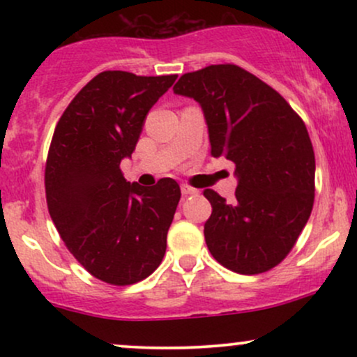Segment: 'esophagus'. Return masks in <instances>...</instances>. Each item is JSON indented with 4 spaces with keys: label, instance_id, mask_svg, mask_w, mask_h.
Wrapping results in <instances>:
<instances>
[{
    "label": "esophagus",
    "instance_id": "34e87169",
    "mask_svg": "<svg viewBox=\"0 0 357 357\" xmlns=\"http://www.w3.org/2000/svg\"><path fill=\"white\" fill-rule=\"evenodd\" d=\"M181 192L184 196H188V195H198V190H196V188H191V186H188V184H183L181 186Z\"/></svg>",
    "mask_w": 357,
    "mask_h": 357
}]
</instances>
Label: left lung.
Instances as JSON below:
<instances>
[{
	"mask_svg": "<svg viewBox=\"0 0 357 357\" xmlns=\"http://www.w3.org/2000/svg\"><path fill=\"white\" fill-rule=\"evenodd\" d=\"M173 90L202 107L213 158L236 166L233 202L203 192L213 208L208 250L236 273L267 272L292 250L312 211L315 158L305 124L277 90L236 65L184 73Z\"/></svg>",
	"mask_w": 357,
	"mask_h": 357,
	"instance_id": "8db88e82",
	"label": "left lung"
}]
</instances>
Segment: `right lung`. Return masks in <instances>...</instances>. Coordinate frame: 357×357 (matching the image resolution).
I'll use <instances>...</instances> for the list:
<instances>
[{"label": "right lung", "instance_id": "1", "mask_svg": "<svg viewBox=\"0 0 357 357\" xmlns=\"http://www.w3.org/2000/svg\"><path fill=\"white\" fill-rule=\"evenodd\" d=\"M176 79L102 72L53 132L45 167L48 211L72 255L107 284L144 280L166 253L179 184L171 178L151 188L130 184L121 161L134 153L147 112Z\"/></svg>", "mask_w": 357, "mask_h": 357}]
</instances>
